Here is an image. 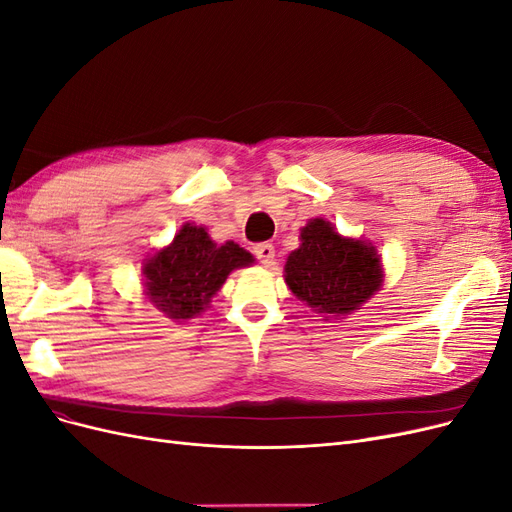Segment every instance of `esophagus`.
Here are the masks:
<instances>
[{
	"mask_svg": "<svg viewBox=\"0 0 512 512\" xmlns=\"http://www.w3.org/2000/svg\"><path fill=\"white\" fill-rule=\"evenodd\" d=\"M254 256L265 267H271L273 260H275V247L271 243H258V245H254Z\"/></svg>",
	"mask_w": 512,
	"mask_h": 512,
	"instance_id": "34e87169",
	"label": "esophagus"
}]
</instances>
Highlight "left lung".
Instances as JSON below:
<instances>
[{"label": "left lung", "instance_id": "1", "mask_svg": "<svg viewBox=\"0 0 512 512\" xmlns=\"http://www.w3.org/2000/svg\"><path fill=\"white\" fill-rule=\"evenodd\" d=\"M301 245L284 267L286 286L324 320L348 316L382 286L376 247L342 237L331 222L316 218L301 228Z\"/></svg>", "mask_w": 512, "mask_h": 512}]
</instances>
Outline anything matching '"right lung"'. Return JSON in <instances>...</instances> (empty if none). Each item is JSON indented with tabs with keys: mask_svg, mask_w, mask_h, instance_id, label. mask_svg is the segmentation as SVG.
Wrapping results in <instances>:
<instances>
[{
	"mask_svg": "<svg viewBox=\"0 0 512 512\" xmlns=\"http://www.w3.org/2000/svg\"><path fill=\"white\" fill-rule=\"evenodd\" d=\"M252 262L254 256L235 241L218 245L207 228L183 224L173 243L145 262L147 297L164 316L190 320L205 312L232 271Z\"/></svg>",
	"mask_w": 512,
	"mask_h": 512,
	"instance_id": "obj_1",
	"label": "right lung"
}]
</instances>
